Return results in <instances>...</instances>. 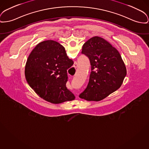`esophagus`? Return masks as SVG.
I'll use <instances>...</instances> for the list:
<instances>
[{"mask_svg":"<svg viewBox=\"0 0 149 149\" xmlns=\"http://www.w3.org/2000/svg\"><path fill=\"white\" fill-rule=\"evenodd\" d=\"M77 63H76V64L74 65V67H75V68H77Z\"/></svg>","mask_w":149,"mask_h":149,"instance_id":"obj_1","label":"esophagus"}]
</instances>
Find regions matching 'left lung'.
<instances>
[{
    "label": "left lung",
    "instance_id": "obj_1",
    "mask_svg": "<svg viewBox=\"0 0 149 149\" xmlns=\"http://www.w3.org/2000/svg\"><path fill=\"white\" fill-rule=\"evenodd\" d=\"M81 53L91 66L89 82L79 97L98 101L120 87L127 70L118 50L104 39L95 36L83 45Z\"/></svg>",
    "mask_w": 149,
    "mask_h": 149
}]
</instances>
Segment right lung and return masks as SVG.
<instances>
[{"instance_id": "1", "label": "right lung", "mask_w": 149, "mask_h": 149, "mask_svg": "<svg viewBox=\"0 0 149 149\" xmlns=\"http://www.w3.org/2000/svg\"><path fill=\"white\" fill-rule=\"evenodd\" d=\"M74 64L65 48L58 42L45 40L38 44L27 60V81L36 93L45 100L60 104L75 99L66 86L67 70Z\"/></svg>"}]
</instances>
